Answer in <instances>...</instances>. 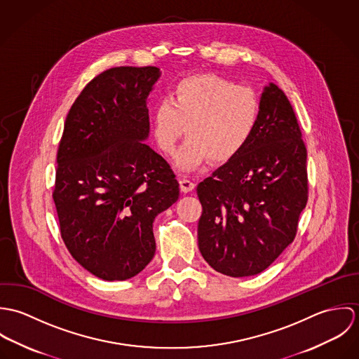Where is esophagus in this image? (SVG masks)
<instances>
[{
  "mask_svg": "<svg viewBox=\"0 0 359 359\" xmlns=\"http://www.w3.org/2000/svg\"><path fill=\"white\" fill-rule=\"evenodd\" d=\"M180 187H181V191L184 194H187V192H191L195 188V182H192L187 178H182V180H180Z\"/></svg>",
  "mask_w": 359,
  "mask_h": 359,
  "instance_id": "1",
  "label": "esophagus"
}]
</instances>
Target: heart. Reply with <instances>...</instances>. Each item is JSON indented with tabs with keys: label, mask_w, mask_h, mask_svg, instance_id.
<instances>
[{
	"label": "heart",
	"mask_w": 359,
	"mask_h": 359,
	"mask_svg": "<svg viewBox=\"0 0 359 359\" xmlns=\"http://www.w3.org/2000/svg\"><path fill=\"white\" fill-rule=\"evenodd\" d=\"M259 118V101L249 87L217 74H194L180 80L172 100L161 98L154 109V135L165 154L191 135L177 154V164L195 170L210 157L226 163L252 140Z\"/></svg>",
	"instance_id": "heart-1"
}]
</instances>
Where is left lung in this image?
<instances>
[{
    "instance_id": "1",
    "label": "left lung",
    "mask_w": 359,
    "mask_h": 359,
    "mask_svg": "<svg viewBox=\"0 0 359 359\" xmlns=\"http://www.w3.org/2000/svg\"><path fill=\"white\" fill-rule=\"evenodd\" d=\"M199 250L217 272L252 276L294 241L307 205V149L296 113L275 84L264 88L246 148L198 185Z\"/></svg>"
}]
</instances>
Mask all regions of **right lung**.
I'll return each mask as SVG.
<instances>
[{"instance_id": "obj_1", "label": "right lung", "mask_w": 359, "mask_h": 359, "mask_svg": "<svg viewBox=\"0 0 359 359\" xmlns=\"http://www.w3.org/2000/svg\"><path fill=\"white\" fill-rule=\"evenodd\" d=\"M154 66L111 67L72 104L52 198L72 257L103 280H126L154 258V217L178 201L170 164L145 142Z\"/></svg>"}]
</instances>
